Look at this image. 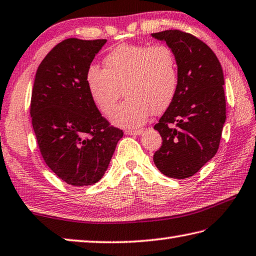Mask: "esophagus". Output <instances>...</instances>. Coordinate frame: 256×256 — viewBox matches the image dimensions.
<instances>
[{
    "instance_id": "1",
    "label": "esophagus",
    "mask_w": 256,
    "mask_h": 256,
    "mask_svg": "<svg viewBox=\"0 0 256 256\" xmlns=\"http://www.w3.org/2000/svg\"><path fill=\"white\" fill-rule=\"evenodd\" d=\"M143 133V130H126L125 134L126 136H140Z\"/></svg>"
}]
</instances>
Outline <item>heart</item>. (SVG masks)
<instances>
[{"mask_svg":"<svg viewBox=\"0 0 256 256\" xmlns=\"http://www.w3.org/2000/svg\"><path fill=\"white\" fill-rule=\"evenodd\" d=\"M104 67H88L86 85L105 115L112 114L124 90L126 100L112 115L118 126H140L151 112L168 108L178 90V64L166 44H120L106 54Z\"/></svg>","mask_w":256,"mask_h":256,"instance_id":"heart-1","label":"heart"}]
</instances>
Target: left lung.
<instances>
[{
	"instance_id": "left-lung-1",
	"label": "left lung",
	"mask_w": 256,
	"mask_h": 256,
	"mask_svg": "<svg viewBox=\"0 0 256 256\" xmlns=\"http://www.w3.org/2000/svg\"><path fill=\"white\" fill-rule=\"evenodd\" d=\"M172 49L178 64V90L154 128L162 146L153 156L166 176L186 179L197 174L220 146L226 120L224 74L208 46L180 30L152 34Z\"/></svg>"
}]
</instances>
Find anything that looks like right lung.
<instances>
[{"label":"right lung","instance_id":"right-lung-1","mask_svg":"<svg viewBox=\"0 0 256 256\" xmlns=\"http://www.w3.org/2000/svg\"><path fill=\"white\" fill-rule=\"evenodd\" d=\"M105 39L62 41L39 64L30 114L41 156L68 184H96L108 170L123 131L102 116L86 72Z\"/></svg>","mask_w":256,"mask_h":256}]
</instances>
